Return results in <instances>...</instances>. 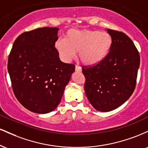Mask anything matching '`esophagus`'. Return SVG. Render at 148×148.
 Here are the masks:
<instances>
[{
    "mask_svg": "<svg viewBox=\"0 0 148 148\" xmlns=\"http://www.w3.org/2000/svg\"><path fill=\"white\" fill-rule=\"evenodd\" d=\"M75 70H76V72H81V67H80V66H79V65H76V67H75Z\"/></svg>",
    "mask_w": 148,
    "mask_h": 148,
    "instance_id": "34e87169",
    "label": "esophagus"
}]
</instances>
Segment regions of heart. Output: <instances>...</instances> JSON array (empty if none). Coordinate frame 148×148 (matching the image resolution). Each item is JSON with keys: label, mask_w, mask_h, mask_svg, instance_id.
I'll return each mask as SVG.
<instances>
[{"label": "heart", "mask_w": 148, "mask_h": 148, "mask_svg": "<svg viewBox=\"0 0 148 148\" xmlns=\"http://www.w3.org/2000/svg\"><path fill=\"white\" fill-rule=\"evenodd\" d=\"M112 37L106 32L90 30H70L64 40H58L55 46L64 61H70L79 51V59L86 65H95L108 55Z\"/></svg>", "instance_id": "b5f03b06"}]
</instances>
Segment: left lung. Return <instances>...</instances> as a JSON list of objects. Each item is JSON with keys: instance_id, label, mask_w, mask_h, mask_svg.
Listing matches in <instances>:
<instances>
[{"instance_id": "left-lung-1", "label": "left lung", "mask_w": 148, "mask_h": 148, "mask_svg": "<svg viewBox=\"0 0 148 148\" xmlns=\"http://www.w3.org/2000/svg\"><path fill=\"white\" fill-rule=\"evenodd\" d=\"M112 37L106 57L93 66H83L84 89L96 110L108 112L123 104L136 84L140 56L134 42L123 32L106 29Z\"/></svg>"}]
</instances>
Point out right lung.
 I'll return each mask as SVG.
<instances>
[{
	"label": "right lung",
	"instance_id": "obj_1",
	"mask_svg": "<svg viewBox=\"0 0 148 148\" xmlns=\"http://www.w3.org/2000/svg\"><path fill=\"white\" fill-rule=\"evenodd\" d=\"M58 28H37L16 39L8 58V70L16 99L37 113H48L61 101L75 71L74 64L60 60L55 47Z\"/></svg>",
	"mask_w": 148,
	"mask_h": 148
}]
</instances>
